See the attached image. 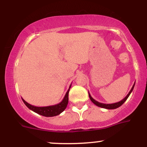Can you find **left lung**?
Segmentation results:
<instances>
[{"label":"left lung","instance_id":"obj_1","mask_svg":"<svg viewBox=\"0 0 147 147\" xmlns=\"http://www.w3.org/2000/svg\"><path fill=\"white\" fill-rule=\"evenodd\" d=\"M135 84H136V82H135L134 84H133V87L131 88V90L129 91V92L127 94V95H126V97H124V98L122 99V100L119 101V102H118L113 103V104H103V103H100V102H97V101H96L95 99H94L93 98H92V97H91L90 94L89 93V92H88V95H89V97H90V99L91 100V102L93 103L94 104H95L96 106H99V107L103 108V109H117V108H119V106H122V104H124V103L126 102V100L128 99V97H129L130 94H131V92H132L133 88H134Z\"/></svg>","mask_w":147,"mask_h":147}]
</instances>
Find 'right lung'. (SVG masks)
<instances>
[{
    "label": "right lung",
    "mask_w": 147,
    "mask_h": 147,
    "mask_svg": "<svg viewBox=\"0 0 147 147\" xmlns=\"http://www.w3.org/2000/svg\"><path fill=\"white\" fill-rule=\"evenodd\" d=\"M71 85L72 84H70L68 91H67L65 96H64L63 100L60 103H59V104H55V105L42 106V107L41 106L40 107V106H35L31 105L29 103L25 102L23 98H22V100H23V102H24V104L26 105L28 109L34 111V112L36 113L41 115L45 116V117H54V116H57L61 113L66 109L68 103L69 90H70V88H71Z\"/></svg>",
    "instance_id": "obj_1"
}]
</instances>
